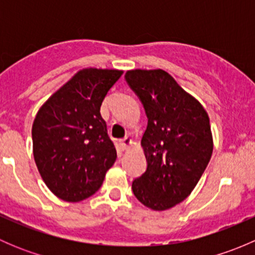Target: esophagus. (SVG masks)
Wrapping results in <instances>:
<instances>
[{"instance_id":"34e87169","label":"esophagus","mask_w":255,"mask_h":255,"mask_svg":"<svg viewBox=\"0 0 255 255\" xmlns=\"http://www.w3.org/2000/svg\"><path fill=\"white\" fill-rule=\"evenodd\" d=\"M121 144H122L123 148L127 149L128 146H129L130 144H132V139H130V138H128V137H125L122 140H121Z\"/></svg>"}]
</instances>
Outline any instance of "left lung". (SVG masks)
I'll return each instance as SVG.
<instances>
[{"instance_id": "obj_1", "label": "left lung", "mask_w": 255, "mask_h": 255, "mask_svg": "<svg viewBox=\"0 0 255 255\" xmlns=\"http://www.w3.org/2000/svg\"><path fill=\"white\" fill-rule=\"evenodd\" d=\"M125 79L148 118L140 142L146 170L132 182L133 194L151 210H168L191 194L210 161V118L202 105L161 69L129 70Z\"/></svg>"}]
</instances>
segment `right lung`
<instances>
[{
	"label": "right lung",
	"mask_w": 255,
	"mask_h": 255,
	"mask_svg": "<svg viewBox=\"0 0 255 255\" xmlns=\"http://www.w3.org/2000/svg\"><path fill=\"white\" fill-rule=\"evenodd\" d=\"M123 71L82 69L34 118L33 155L51 192L68 202L92 196L117 158L100 109Z\"/></svg>",
	"instance_id": "add662e5"
}]
</instances>
